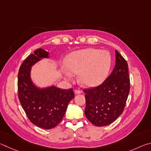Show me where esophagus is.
I'll return each mask as SVG.
<instances>
[{"label": "esophagus", "mask_w": 151, "mask_h": 151, "mask_svg": "<svg viewBox=\"0 0 151 151\" xmlns=\"http://www.w3.org/2000/svg\"><path fill=\"white\" fill-rule=\"evenodd\" d=\"M74 93H75L76 95L80 94V93H81V91L80 90H78V89H76V90L74 91Z\"/></svg>", "instance_id": "obj_1"}]
</instances>
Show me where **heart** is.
<instances>
[{
	"mask_svg": "<svg viewBox=\"0 0 151 151\" xmlns=\"http://www.w3.org/2000/svg\"><path fill=\"white\" fill-rule=\"evenodd\" d=\"M112 59L109 52L86 48L70 53L65 59L66 76L71 80V74L80 75L79 81L86 88H95L107 78Z\"/></svg>",
	"mask_w": 151,
	"mask_h": 151,
	"instance_id": "1",
	"label": "heart"
}]
</instances>
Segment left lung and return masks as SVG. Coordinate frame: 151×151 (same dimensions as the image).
<instances>
[{"mask_svg":"<svg viewBox=\"0 0 151 151\" xmlns=\"http://www.w3.org/2000/svg\"><path fill=\"white\" fill-rule=\"evenodd\" d=\"M129 89L128 64L115 50V65L111 75L100 86L84 89L86 117L97 127L110 125L122 114Z\"/></svg>","mask_w":151,"mask_h":151,"instance_id":"1","label":"left lung"}]
</instances>
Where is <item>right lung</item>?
Segmentation results:
<instances>
[{"label": "right lung", "mask_w": 151, "mask_h": 151, "mask_svg": "<svg viewBox=\"0 0 151 151\" xmlns=\"http://www.w3.org/2000/svg\"><path fill=\"white\" fill-rule=\"evenodd\" d=\"M49 52L39 48L24 61L18 75V90L21 105L34 125L44 129L54 128L62 120L69 103L74 97L72 89L63 90L54 86L41 87L34 83L31 77L32 66Z\"/></svg>", "instance_id": "right-lung-1"}]
</instances>
